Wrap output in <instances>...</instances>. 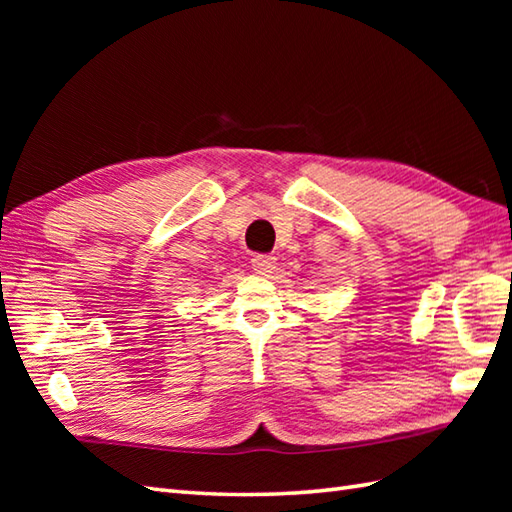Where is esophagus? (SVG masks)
Segmentation results:
<instances>
[{
	"mask_svg": "<svg viewBox=\"0 0 512 512\" xmlns=\"http://www.w3.org/2000/svg\"><path fill=\"white\" fill-rule=\"evenodd\" d=\"M253 264V270L257 275H270L275 270V257L273 255H255L250 259Z\"/></svg>",
	"mask_w": 512,
	"mask_h": 512,
	"instance_id": "34e87169",
	"label": "esophagus"
}]
</instances>
